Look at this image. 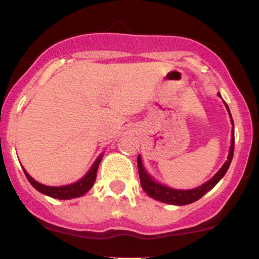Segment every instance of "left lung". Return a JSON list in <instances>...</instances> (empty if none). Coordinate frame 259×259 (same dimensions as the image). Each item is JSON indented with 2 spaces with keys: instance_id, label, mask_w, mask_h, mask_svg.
Masks as SVG:
<instances>
[{
  "instance_id": "1",
  "label": "left lung",
  "mask_w": 259,
  "mask_h": 259,
  "mask_svg": "<svg viewBox=\"0 0 259 259\" xmlns=\"http://www.w3.org/2000/svg\"><path fill=\"white\" fill-rule=\"evenodd\" d=\"M218 96L221 97V94L218 92ZM224 102L225 108L229 113V117H230L231 120V125H233V129H231V141H230V148H229V154H228V159L225 160L224 164L222 165V168L219 169L217 173L210 178L209 180L206 181L204 184H202L198 187H195V189H189V190H181V189H174V187L167 186L164 184L159 183L154 178H152L150 175V173L146 170L145 168L144 163H142L141 156L139 154L138 157V168H139V175H140V181H141V186L144 189V191L152 197L153 200H157L159 202H163V203H168V204H174V206H185V204H190L192 202H196L197 200H200L203 195H206L208 191L214 187L219 181L222 180V178L224 177L225 173L228 171L229 167H230L231 159H233L234 156V121H233V117H231L230 109L225 101Z\"/></svg>"
}]
</instances>
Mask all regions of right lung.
I'll list each match as a JSON object with an SVG mask.
<instances>
[{
	"label": "right lung",
	"mask_w": 259,
	"mask_h": 259,
	"mask_svg": "<svg viewBox=\"0 0 259 259\" xmlns=\"http://www.w3.org/2000/svg\"><path fill=\"white\" fill-rule=\"evenodd\" d=\"M103 153H101L97 159L95 160L94 164L91 165V168L89 169L88 173L85 174V177H82L81 179L76 181V183L69 184V185H63V186H49L44 185V184L38 183L35 179H32L30 175L28 174V171L23 168L24 170L26 179L29 180V183L31 184L35 189L37 190L41 194L50 196V197L57 198V200H70V198H76L84 196L86 192L90 191V189L94 186L95 180H96L97 175V169H99L100 162L102 160Z\"/></svg>",
	"instance_id": "right-lung-1"
}]
</instances>
